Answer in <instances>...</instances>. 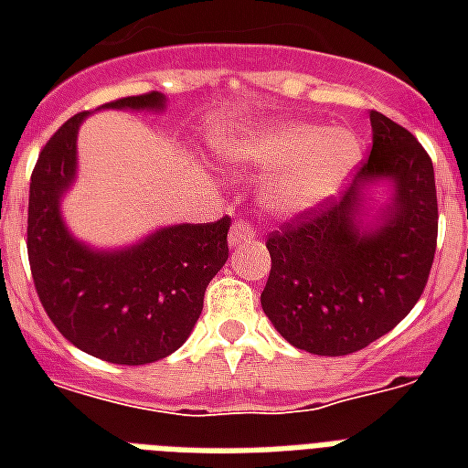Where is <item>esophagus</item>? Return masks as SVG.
<instances>
[{
    "label": "esophagus",
    "mask_w": 468,
    "mask_h": 468,
    "mask_svg": "<svg viewBox=\"0 0 468 468\" xmlns=\"http://www.w3.org/2000/svg\"><path fill=\"white\" fill-rule=\"evenodd\" d=\"M255 238V230L245 223V220H238V223H233V228H230V235H228V240H230V245H240V242H248Z\"/></svg>",
    "instance_id": "1"
}]
</instances>
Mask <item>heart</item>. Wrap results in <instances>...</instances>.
<instances>
[{"instance_id":"obj_1","label":"heart","mask_w":468,"mask_h":468,"mask_svg":"<svg viewBox=\"0 0 468 468\" xmlns=\"http://www.w3.org/2000/svg\"><path fill=\"white\" fill-rule=\"evenodd\" d=\"M226 155L235 165L271 175L264 182V206L282 218L318 208L340 189L359 162V143L345 128L311 123H271L238 135Z\"/></svg>"}]
</instances>
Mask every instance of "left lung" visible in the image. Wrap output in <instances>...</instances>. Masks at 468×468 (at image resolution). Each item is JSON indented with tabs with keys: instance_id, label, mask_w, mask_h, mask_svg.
<instances>
[{
	"instance_id": "8db88e82",
	"label": "left lung",
	"mask_w": 468,
	"mask_h": 468,
	"mask_svg": "<svg viewBox=\"0 0 468 468\" xmlns=\"http://www.w3.org/2000/svg\"><path fill=\"white\" fill-rule=\"evenodd\" d=\"M369 119L374 143L355 182L267 238L262 308L286 342L311 355H352L393 330L425 292L435 260L432 160L396 121L378 112ZM377 178H391L397 197L385 220L364 231L361 189Z\"/></svg>"
}]
</instances>
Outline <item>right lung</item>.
Here are the masks:
<instances>
[{"label": "right lung", "instance_id": "right-lung-1", "mask_svg": "<svg viewBox=\"0 0 468 468\" xmlns=\"http://www.w3.org/2000/svg\"><path fill=\"white\" fill-rule=\"evenodd\" d=\"M157 91L123 97L104 109H162ZM65 121L43 145L28 189L26 248L33 284L62 337L112 364H150L184 345L204 308L206 286L228 260L223 216L213 223L162 228L121 252H94L68 233L60 194L75 179L77 128Z\"/></svg>", "mask_w": 468, "mask_h": 468}]
</instances>
